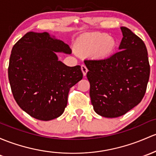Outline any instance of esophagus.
<instances>
[{
	"label": "esophagus",
	"mask_w": 156,
	"mask_h": 156,
	"mask_svg": "<svg viewBox=\"0 0 156 156\" xmlns=\"http://www.w3.org/2000/svg\"><path fill=\"white\" fill-rule=\"evenodd\" d=\"M81 70H82V72H83V76H86V73H87V72H88V69H87L86 66H85V65H81Z\"/></svg>",
	"instance_id": "34e87169"
}]
</instances>
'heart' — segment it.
<instances>
[{
    "instance_id": "obj_1",
    "label": "heart",
    "mask_w": 156,
    "mask_h": 156,
    "mask_svg": "<svg viewBox=\"0 0 156 156\" xmlns=\"http://www.w3.org/2000/svg\"><path fill=\"white\" fill-rule=\"evenodd\" d=\"M117 45L115 38L106 33H96L80 37L75 48L77 53L81 56H92L98 59H106L115 53Z\"/></svg>"
}]
</instances>
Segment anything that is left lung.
<instances>
[{
  "mask_svg": "<svg viewBox=\"0 0 156 156\" xmlns=\"http://www.w3.org/2000/svg\"><path fill=\"white\" fill-rule=\"evenodd\" d=\"M119 52L106 59H88L90 98L94 110L105 118L125 115L141 101L150 78L148 53L144 41L125 27Z\"/></svg>",
  "mask_w": 156,
  "mask_h": 156,
  "instance_id": "8db88e82",
  "label": "left lung"
}]
</instances>
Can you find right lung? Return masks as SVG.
<instances>
[{
    "label": "right lung",
    "instance_id": "obj_1",
    "mask_svg": "<svg viewBox=\"0 0 156 156\" xmlns=\"http://www.w3.org/2000/svg\"><path fill=\"white\" fill-rule=\"evenodd\" d=\"M56 53L71 54L62 40L47 32H29L16 43L9 58L8 76L20 108L40 120L61 116L70 88L83 79L81 67H68Z\"/></svg>",
    "mask_w": 156,
    "mask_h": 156
}]
</instances>
